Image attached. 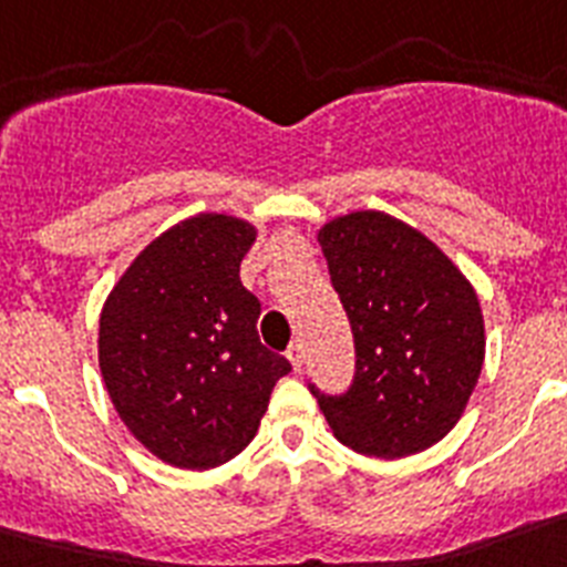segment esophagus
Here are the masks:
<instances>
[{
    "label": "esophagus",
    "mask_w": 567,
    "mask_h": 567,
    "mask_svg": "<svg viewBox=\"0 0 567 567\" xmlns=\"http://www.w3.org/2000/svg\"><path fill=\"white\" fill-rule=\"evenodd\" d=\"M288 359H290V365H293V371H302V362H305L302 342L290 344V348H288Z\"/></svg>",
    "instance_id": "obj_1"
}]
</instances>
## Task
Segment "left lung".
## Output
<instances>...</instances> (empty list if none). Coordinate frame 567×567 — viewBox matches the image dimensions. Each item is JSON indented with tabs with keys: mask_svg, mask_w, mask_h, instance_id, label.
<instances>
[{
	"mask_svg": "<svg viewBox=\"0 0 567 567\" xmlns=\"http://www.w3.org/2000/svg\"><path fill=\"white\" fill-rule=\"evenodd\" d=\"M317 239L357 344L351 391H313L324 420L357 454H420L460 422L480 382L485 319L474 285L385 210L333 216Z\"/></svg>",
	"mask_w": 567,
	"mask_h": 567,
	"instance_id": "obj_1",
	"label": "left lung"
}]
</instances>
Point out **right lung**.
I'll use <instances>...</instances> for the list:
<instances>
[{
    "instance_id": "obj_1",
    "label": "right lung",
    "mask_w": 567,
    "mask_h": 567,
    "mask_svg": "<svg viewBox=\"0 0 567 567\" xmlns=\"http://www.w3.org/2000/svg\"><path fill=\"white\" fill-rule=\"evenodd\" d=\"M256 228L196 214L140 250L100 313V371L125 427L156 460L208 471L243 454L290 371L256 333L239 279Z\"/></svg>"
}]
</instances>
